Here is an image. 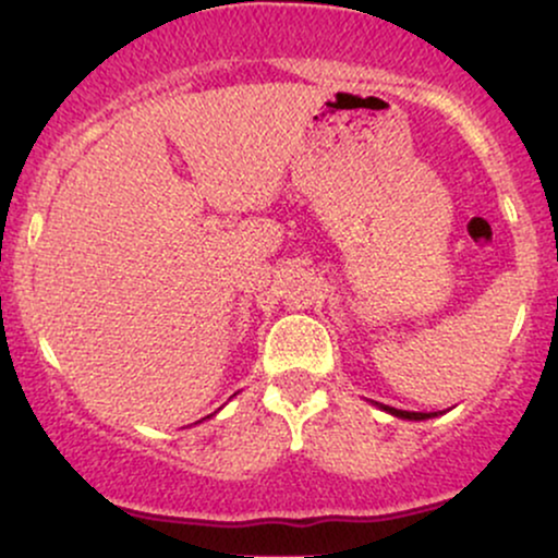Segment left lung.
<instances>
[{
    "label": "left lung",
    "instance_id": "obj_1",
    "mask_svg": "<svg viewBox=\"0 0 558 558\" xmlns=\"http://www.w3.org/2000/svg\"><path fill=\"white\" fill-rule=\"evenodd\" d=\"M375 407H380L383 412L393 414V417H399V420H414V422H422V420H433V417H438V412H403V409L386 407V403H377V401H375Z\"/></svg>",
    "mask_w": 558,
    "mask_h": 558
}]
</instances>
